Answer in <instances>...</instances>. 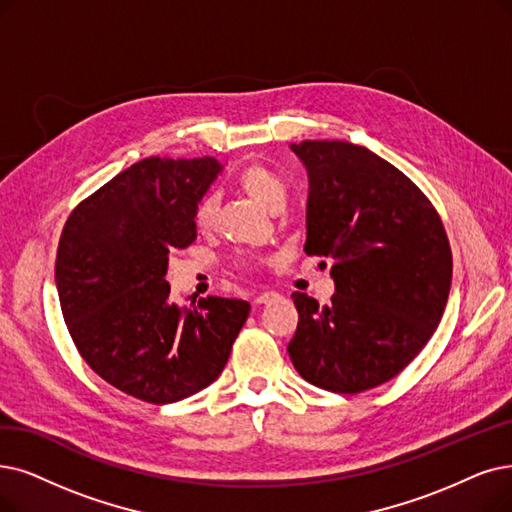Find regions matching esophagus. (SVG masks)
Returning a JSON list of instances; mask_svg holds the SVG:
<instances>
[{
	"label": "esophagus",
	"instance_id": "obj_1",
	"mask_svg": "<svg viewBox=\"0 0 512 512\" xmlns=\"http://www.w3.org/2000/svg\"><path fill=\"white\" fill-rule=\"evenodd\" d=\"M281 296L277 294V292H260L256 298H254V302L256 304H269V302H275V300H279Z\"/></svg>",
	"mask_w": 512,
	"mask_h": 512
}]
</instances>
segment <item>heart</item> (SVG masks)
Instances as JSON below:
<instances>
[{
    "label": "heart",
    "mask_w": 512,
    "mask_h": 512,
    "mask_svg": "<svg viewBox=\"0 0 512 512\" xmlns=\"http://www.w3.org/2000/svg\"><path fill=\"white\" fill-rule=\"evenodd\" d=\"M237 185L245 195L252 197L269 212L283 208L285 201H288V187H285V182L271 168L264 166V163H256V161L248 163V166L239 172ZM216 214H218V199L214 195L203 197L197 203L195 214H193L195 229L199 233H210L216 224Z\"/></svg>",
    "instance_id": "obj_1"
}]
</instances>
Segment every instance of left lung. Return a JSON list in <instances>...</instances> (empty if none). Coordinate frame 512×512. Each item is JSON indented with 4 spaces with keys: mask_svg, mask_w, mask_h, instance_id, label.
Listing matches in <instances>:
<instances>
[{
    "mask_svg": "<svg viewBox=\"0 0 512 512\" xmlns=\"http://www.w3.org/2000/svg\"><path fill=\"white\" fill-rule=\"evenodd\" d=\"M290 149L309 172L304 252L332 260L336 294L323 306L292 294L288 353L306 382L363 393L395 378L435 334L452 250L433 203L393 163L342 140Z\"/></svg>",
    "mask_w": 512,
    "mask_h": 512,
    "instance_id": "left-lung-1",
    "label": "left lung"
}]
</instances>
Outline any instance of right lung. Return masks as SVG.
I'll return each mask as SVG.
<instances>
[{
    "instance_id": "1",
    "label": "right lung",
    "mask_w": 512,
    "mask_h": 512,
    "mask_svg": "<svg viewBox=\"0 0 512 512\" xmlns=\"http://www.w3.org/2000/svg\"><path fill=\"white\" fill-rule=\"evenodd\" d=\"M222 166L214 157H147L71 212L58 241L56 290L69 334L121 393L163 405L210 386L250 304L170 300L168 256L197 239L193 214Z\"/></svg>"
}]
</instances>
